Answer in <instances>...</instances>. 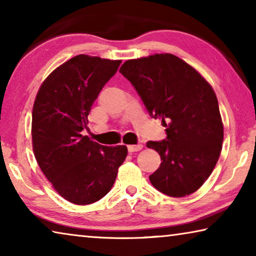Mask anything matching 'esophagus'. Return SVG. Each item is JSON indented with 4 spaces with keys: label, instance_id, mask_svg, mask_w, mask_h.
<instances>
[{
    "label": "esophagus",
    "instance_id": "esophagus-1",
    "mask_svg": "<svg viewBox=\"0 0 256 256\" xmlns=\"http://www.w3.org/2000/svg\"><path fill=\"white\" fill-rule=\"evenodd\" d=\"M144 148V146L142 144H130L128 146V149L130 152H136V151H140Z\"/></svg>",
    "mask_w": 256,
    "mask_h": 256
}]
</instances>
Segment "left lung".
I'll use <instances>...</instances> for the list:
<instances>
[{
    "instance_id": "1",
    "label": "left lung",
    "mask_w": 256,
    "mask_h": 256,
    "mask_svg": "<svg viewBox=\"0 0 256 256\" xmlns=\"http://www.w3.org/2000/svg\"><path fill=\"white\" fill-rule=\"evenodd\" d=\"M120 72L149 114L167 128L166 140L146 144L162 158L149 176L151 184L174 198L194 193L209 178L222 148L224 124L214 90L196 68L170 53L128 60Z\"/></svg>"
}]
</instances>
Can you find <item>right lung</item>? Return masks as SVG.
<instances>
[{
    "mask_svg": "<svg viewBox=\"0 0 256 256\" xmlns=\"http://www.w3.org/2000/svg\"><path fill=\"white\" fill-rule=\"evenodd\" d=\"M120 62L76 55L42 81L34 99V158L56 192L74 204L105 196L128 156L126 146H102L81 133L94 102Z\"/></svg>",
    "mask_w": 256,
    "mask_h": 256,
    "instance_id": "add662e5",
    "label": "right lung"
}]
</instances>
